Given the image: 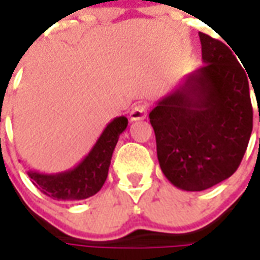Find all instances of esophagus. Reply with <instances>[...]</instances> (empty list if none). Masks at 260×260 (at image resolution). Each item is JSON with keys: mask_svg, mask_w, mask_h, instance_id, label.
Segmentation results:
<instances>
[{"mask_svg": "<svg viewBox=\"0 0 260 260\" xmlns=\"http://www.w3.org/2000/svg\"><path fill=\"white\" fill-rule=\"evenodd\" d=\"M148 117V105L145 103H139L132 107V110L129 112L131 121H141Z\"/></svg>", "mask_w": 260, "mask_h": 260, "instance_id": "obj_1", "label": "esophagus"}]
</instances>
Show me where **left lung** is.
<instances>
[{"label":"left lung","instance_id":"left-lung-1","mask_svg":"<svg viewBox=\"0 0 260 260\" xmlns=\"http://www.w3.org/2000/svg\"><path fill=\"white\" fill-rule=\"evenodd\" d=\"M199 35L206 64L149 114L161 172L186 191H203L231 177L253 126L249 76L225 43Z\"/></svg>","mask_w":260,"mask_h":260}]
</instances>
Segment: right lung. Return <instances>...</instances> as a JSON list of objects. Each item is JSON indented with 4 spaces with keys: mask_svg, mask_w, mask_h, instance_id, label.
<instances>
[{
    "mask_svg": "<svg viewBox=\"0 0 260 260\" xmlns=\"http://www.w3.org/2000/svg\"><path fill=\"white\" fill-rule=\"evenodd\" d=\"M126 126V117L114 118L105 126L90 153L76 168L56 174L30 170L28 172L29 177L42 193L53 200L79 201L91 197L99 193L107 180L112 152L117 146L118 138Z\"/></svg>",
    "mask_w": 260,
    "mask_h": 260,
    "instance_id": "add662e5",
    "label": "right lung"
}]
</instances>
